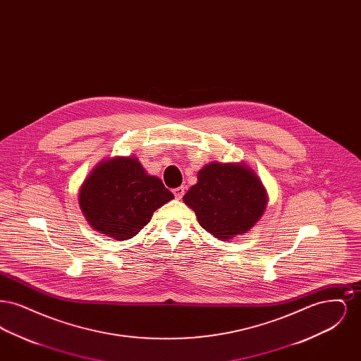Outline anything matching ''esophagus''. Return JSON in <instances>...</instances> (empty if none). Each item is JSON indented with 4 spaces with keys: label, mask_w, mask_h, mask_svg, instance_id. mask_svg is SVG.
Segmentation results:
<instances>
[{
    "label": "esophagus",
    "mask_w": 361,
    "mask_h": 361,
    "mask_svg": "<svg viewBox=\"0 0 361 361\" xmlns=\"http://www.w3.org/2000/svg\"><path fill=\"white\" fill-rule=\"evenodd\" d=\"M173 193H174V196H176V199H181L183 196H184V193H185V188L184 187H178V188L173 189Z\"/></svg>",
    "instance_id": "1"
}]
</instances>
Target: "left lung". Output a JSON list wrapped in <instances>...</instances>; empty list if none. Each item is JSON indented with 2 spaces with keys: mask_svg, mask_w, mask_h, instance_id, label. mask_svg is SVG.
Returning a JSON list of instances; mask_svg holds the SVG:
<instances>
[{
  "mask_svg": "<svg viewBox=\"0 0 361 361\" xmlns=\"http://www.w3.org/2000/svg\"><path fill=\"white\" fill-rule=\"evenodd\" d=\"M200 226L221 240L247 233L262 216L267 190L245 164L211 162L184 195Z\"/></svg>",
  "mask_w": 361,
  "mask_h": 361,
  "instance_id": "8db88e82",
  "label": "left lung"
}]
</instances>
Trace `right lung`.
<instances>
[{
  "instance_id": "1",
  "label": "right lung",
  "mask_w": 361,
  "mask_h": 361,
  "mask_svg": "<svg viewBox=\"0 0 361 361\" xmlns=\"http://www.w3.org/2000/svg\"><path fill=\"white\" fill-rule=\"evenodd\" d=\"M174 199L164 183L149 176L135 157L104 159L80 189L86 221L114 240L135 237L150 222L155 209Z\"/></svg>"
}]
</instances>
